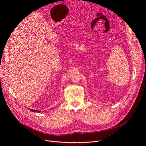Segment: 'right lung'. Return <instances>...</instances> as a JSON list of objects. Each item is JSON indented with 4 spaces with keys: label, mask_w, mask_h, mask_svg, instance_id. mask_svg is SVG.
Returning <instances> with one entry per match:
<instances>
[{
    "label": "right lung",
    "mask_w": 146,
    "mask_h": 146,
    "mask_svg": "<svg viewBox=\"0 0 146 146\" xmlns=\"http://www.w3.org/2000/svg\"><path fill=\"white\" fill-rule=\"evenodd\" d=\"M31 111H33V112H36V113H39L40 112V111H38V110H32V109H29Z\"/></svg>",
    "instance_id": "obj_1"
}]
</instances>
